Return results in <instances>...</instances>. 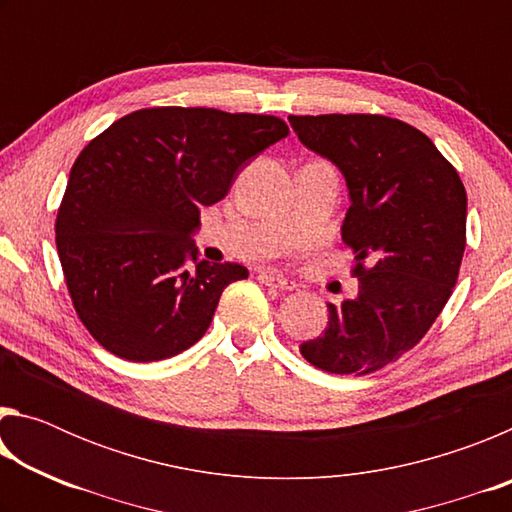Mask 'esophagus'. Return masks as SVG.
Here are the masks:
<instances>
[{"mask_svg":"<svg viewBox=\"0 0 512 512\" xmlns=\"http://www.w3.org/2000/svg\"><path fill=\"white\" fill-rule=\"evenodd\" d=\"M257 280L266 284V287H273V289H280V291H291L296 289V284H293L291 280H287L284 275H277L273 271H259L257 273Z\"/></svg>","mask_w":512,"mask_h":512,"instance_id":"esophagus-1","label":"esophagus"}]
</instances>
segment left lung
Wrapping results in <instances>:
<instances>
[{"label": "left lung", "instance_id": "obj_1", "mask_svg": "<svg viewBox=\"0 0 512 512\" xmlns=\"http://www.w3.org/2000/svg\"><path fill=\"white\" fill-rule=\"evenodd\" d=\"M309 151L343 173L357 298L329 302L327 327L300 345L334 375H368L400 359L447 305L465 253L467 194L427 135L384 115H291Z\"/></svg>", "mask_w": 512, "mask_h": 512}]
</instances>
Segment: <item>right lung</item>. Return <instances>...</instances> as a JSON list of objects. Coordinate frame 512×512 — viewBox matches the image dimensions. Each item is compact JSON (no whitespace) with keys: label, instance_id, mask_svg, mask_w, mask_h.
I'll return each mask as SVG.
<instances>
[{"label":"right lung","instance_id":"add662e5","mask_svg":"<svg viewBox=\"0 0 512 512\" xmlns=\"http://www.w3.org/2000/svg\"><path fill=\"white\" fill-rule=\"evenodd\" d=\"M289 135L282 119L214 108H144L117 119L69 171L56 246L74 309L126 361L176 357L201 339L241 264L198 257L201 210Z\"/></svg>","mask_w":512,"mask_h":512}]
</instances>
